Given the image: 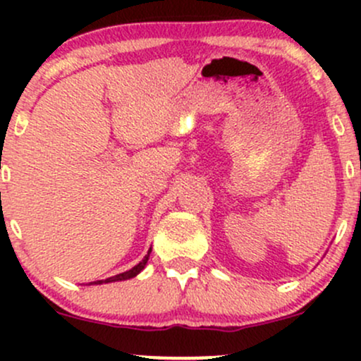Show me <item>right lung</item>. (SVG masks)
<instances>
[{
  "instance_id": "right-lung-1",
  "label": "right lung",
  "mask_w": 361,
  "mask_h": 361,
  "mask_svg": "<svg viewBox=\"0 0 361 361\" xmlns=\"http://www.w3.org/2000/svg\"><path fill=\"white\" fill-rule=\"evenodd\" d=\"M151 247H149V251H147V255L144 256L142 258V261H139L137 264H135V267H132L130 270H127V271H123V273H118V275H115V276H110V279H106V280H97V281H90L88 285H102V283H111V281H122V280H128V279H134V276H137L140 271L144 270V268H146V264H147V259H149V255H151Z\"/></svg>"
}]
</instances>
